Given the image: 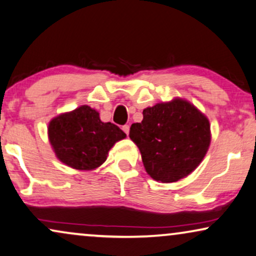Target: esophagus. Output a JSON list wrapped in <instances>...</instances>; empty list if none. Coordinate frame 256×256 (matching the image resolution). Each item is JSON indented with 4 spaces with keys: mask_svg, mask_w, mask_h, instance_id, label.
Returning a JSON list of instances; mask_svg holds the SVG:
<instances>
[{
    "mask_svg": "<svg viewBox=\"0 0 256 256\" xmlns=\"http://www.w3.org/2000/svg\"><path fill=\"white\" fill-rule=\"evenodd\" d=\"M122 131H124L125 134L128 136V132H130V126H128V125H124V126H122Z\"/></svg>",
    "mask_w": 256,
    "mask_h": 256,
    "instance_id": "1",
    "label": "esophagus"
}]
</instances>
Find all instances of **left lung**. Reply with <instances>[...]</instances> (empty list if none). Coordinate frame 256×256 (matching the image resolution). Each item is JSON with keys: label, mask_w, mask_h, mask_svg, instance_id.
<instances>
[{"label": "left lung", "mask_w": 256, "mask_h": 256, "mask_svg": "<svg viewBox=\"0 0 256 256\" xmlns=\"http://www.w3.org/2000/svg\"><path fill=\"white\" fill-rule=\"evenodd\" d=\"M142 122L130 128L148 174L159 182H176L190 174L210 144L208 118L190 102L176 97L144 108Z\"/></svg>", "instance_id": "8db88e82"}]
</instances>
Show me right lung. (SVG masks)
I'll list each match as a JSON object with an SVG mask.
<instances>
[{
  "mask_svg": "<svg viewBox=\"0 0 256 256\" xmlns=\"http://www.w3.org/2000/svg\"><path fill=\"white\" fill-rule=\"evenodd\" d=\"M48 138L64 165L78 171H92L103 165L108 151L126 134L117 125L102 122L97 110L80 105L51 119Z\"/></svg>",
  "mask_w": 256,
  "mask_h": 256,
  "instance_id": "right-lung-1",
  "label": "right lung"
}]
</instances>
